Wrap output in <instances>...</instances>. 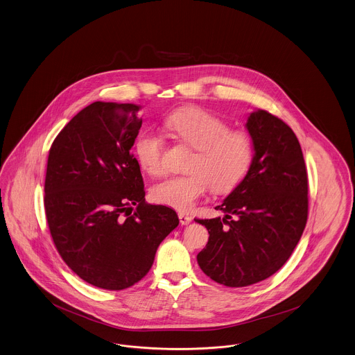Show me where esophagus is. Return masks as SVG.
Returning <instances> with one entry per match:
<instances>
[{
  "mask_svg": "<svg viewBox=\"0 0 355 355\" xmlns=\"http://www.w3.org/2000/svg\"><path fill=\"white\" fill-rule=\"evenodd\" d=\"M178 218H180V222H181L182 226H186V225L191 223V220H193L191 216H189V215H186V214L184 213L178 214Z\"/></svg>",
  "mask_w": 355,
  "mask_h": 355,
  "instance_id": "1",
  "label": "esophagus"
}]
</instances>
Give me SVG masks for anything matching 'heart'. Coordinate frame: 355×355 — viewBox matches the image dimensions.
<instances>
[{"label":"heart","mask_w":355,"mask_h":355,"mask_svg":"<svg viewBox=\"0 0 355 355\" xmlns=\"http://www.w3.org/2000/svg\"><path fill=\"white\" fill-rule=\"evenodd\" d=\"M165 127L177 140L194 149L187 164L190 173L171 175L155 184L150 197L159 205L178 211L191 210L209 186L215 193H228L250 169L254 148L251 137L230 130L226 121L199 108H182L165 120ZM135 153L149 174L164 171L165 141L153 129H145L135 141Z\"/></svg>","instance_id":"heart-1"}]
</instances>
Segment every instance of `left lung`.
Segmentation results:
<instances>
[{"mask_svg": "<svg viewBox=\"0 0 355 355\" xmlns=\"http://www.w3.org/2000/svg\"><path fill=\"white\" fill-rule=\"evenodd\" d=\"M245 128L255 153L243 181L215 207L226 215L196 220L210 234L197 256L200 270L234 288L280 270L308 219V175L295 132L263 110L250 114Z\"/></svg>", "mask_w": 355, "mask_h": 355, "instance_id": "left-lung-1", "label": "left lung"}]
</instances>
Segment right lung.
Returning a JSON list of instances; mask_svg holds the SVG:
<instances>
[{
    "label": "right lung",
    "instance_id": "add662e5",
    "mask_svg": "<svg viewBox=\"0 0 355 355\" xmlns=\"http://www.w3.org/2000/svg\"><path fill=\"white\" fill-rule=\"evenodd\" d=\"M140 108L89 104L59 132L47 159L44 211L58 252L80 279L110 291L140 282L180 223L171 207L145 202L130 153Z\"/></svg>",
    "mask_w": 355,
    "mask_h": 355
}]
</instances>
